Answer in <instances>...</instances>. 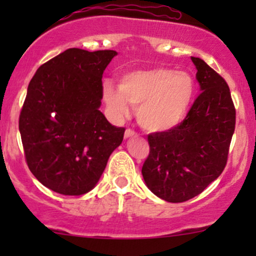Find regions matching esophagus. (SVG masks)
Returning a JSON list of instances; mask_svg holds the SVG:
<instances>
[{
	"label": "esophagus",
	"mask_w": 256,
	"mask_h": 256,
	"mask_svg": "<svg viewBox=\"0 0 256 256\" xmlns=\"http://www.w3.org/2000/svg\"><path fill=\"white\" fill-rule=\"evenodd\" d=\"M134 136H136V132L130 130V128H128V130H126L125 134H124L125 140H128V138H131V137H134Z\"/></svg>",
	"instance_id": "esophagus-1"
}]
</instances>
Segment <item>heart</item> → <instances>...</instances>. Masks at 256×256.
I'll use <instances>...</instances> for the list:
<instances>
[{"mask_svg": "<svg viewBox=\"0 0 256 256\" xmlns=\"http://www.w3.org/2000/svg\"><path fill=\"white\" fill-rule=\"evenodd\" d=\"M104 100L116 118L130 113V104L137 107L138 122L152 132L171 130L184 122L196 94L192 76L168 68H152L128 73L120 85L104 83Z\"/></svg>", "mask_w": 256, "mask_h": 256, "instance_id": "obj_1", "label": "heart"}]
</instances>
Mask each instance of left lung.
Listing matches in <instances>:
<instances>
[{
  "label": "left lung",
  "instance_id": "left-lung-1",
  "mask_svg": "<svg viewBox=\"0 0 256 256\" xmlns=\"http://www.w3.org/2000/svg\"><path fill=\"white\" fill-rule=\"evenodd\" d=\"M192 61L202 92L183 122L149 134L150 152L142 167L148 189L172 204L195 198L222 174L236 124L224 78L202 58Z\"/></svg>",
  "mask_w": 256,
  "mask_h": 256
}]
</instances>
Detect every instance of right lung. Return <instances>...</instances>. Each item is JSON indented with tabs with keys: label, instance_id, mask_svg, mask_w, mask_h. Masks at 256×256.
I'll use <instances>...</instances> for the list:
<instances>
[{
	"label": "right lung",
	"instance_id": "obj_1",
	"mask_svg": "<svg viewBox=\"0 0 256 256\" xmlns=\"http://www.w3.org/2000/svg\"><path fill=\"white\" fill-rule=\"evenodd\" d=\"M116 55L67 49L42 64L28 84L19 131L28 168L52 192H89L122 144L125 128L100 110L102 76Z\"/></svg>",
	"mask_w": 256,
	"mask_h": 256
}]
</instances>
